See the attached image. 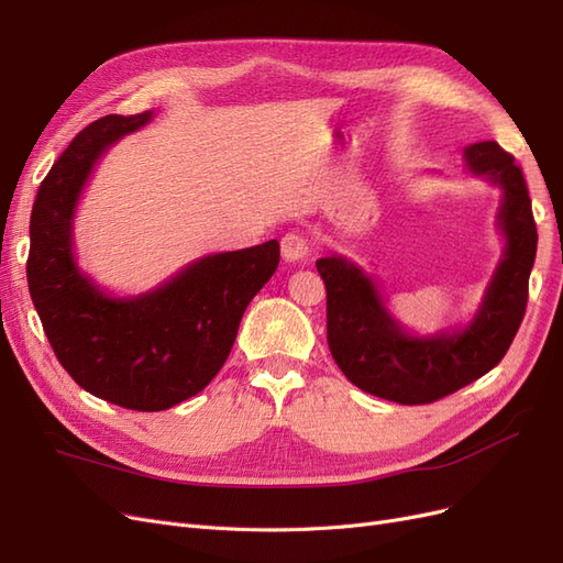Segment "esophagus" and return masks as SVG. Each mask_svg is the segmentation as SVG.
<instances>
[{
	"label": "esophagus",
	"mask_w": 563,
	"mask_h": 563,
	"mask_svg": "<svg viewBox=\"0 0 563 563\" xmlns=\"http://www.w3.org/2000/svg\"><path fill=\"white\" fill-rule=\"evenodd\" d=\"M310 255V246L308 240L302 234L288 232L286 236H282V258L286 263H296V261H305Z\"/></svg>",
	"instance_id": "esophagus-1"
}]
</instances>
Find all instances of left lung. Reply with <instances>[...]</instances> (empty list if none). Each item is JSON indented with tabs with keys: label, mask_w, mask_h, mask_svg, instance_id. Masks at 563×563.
<instances>
[{
	"label": "left lung",
	"mask_w": 563,
	"mask_h": 563,
	"mask_svg": "<svg viewBox=\"0 0 563 563\" xmlns=\"http://www.w3.org/2000/svg\"><path fill=\"white\" fill-rule=\"evenodd\" d=\"M467 168L503 190L498 225L505 253L474 319L460 331L406 333L385 308L376 282L343 255L319 258L327 286V340L345 378L373 397L432 404L498 366L521 327L538 230L515 157L496 141L465 147Z\"/></svg>",
	"instance_id": "left-lung-1"
}]
</instances>
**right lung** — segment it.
<instances>
[{
    "label": "right lung",
    "instance_id": "obj_1",
    "mask_svg": "<svg viewBox=\"0 0 563 563\" xmlns=\"http://www.w3.org/2000/svg\"><path fill=\"white\" fill-rule=\"evenodd\" d=\"M152 119H96L51 166L30 216L27 286L44 333L73 380L131 411H166L223 368L253 296L279 265V242L203 255L139 298H112L79 272L73 218L93 164Z\"/></svg>",
    "mask_w": 563,
    "mask_h": 563
}]
</instances>
